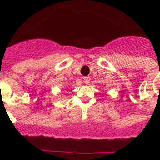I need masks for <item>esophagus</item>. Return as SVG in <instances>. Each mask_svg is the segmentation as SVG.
<instances>
[{
    "label": "esophagus",
    "mask_w": 160,
    "mask_h": 160,
    "mask_svg": "<svg viewBox=\"0 0 160 160\" xmlns=\"http://www.w3.org/2000/svg\"><path fill=\"white\" fill-rule=\"evenodd\" d=\"M83 80L85 84H89L90 81V78L89 76H85V77H83Z\"/></svg>",
    "instance_id": "1"
}]
</instances>
